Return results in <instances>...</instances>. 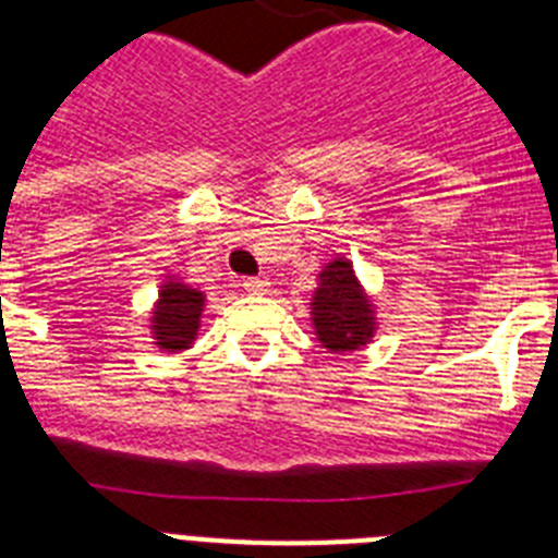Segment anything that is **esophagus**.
I'll return each instance as SVG.
<instances>
[{
  "label": "esophagus",
  "instance_id": "obj_1",
  "mask_svg": "<svg viewBox=\"0 0 558 558\" xmlns=\"http://www.w3.org/2000/svg\"><path fill=\"white\" fill-rule=\"evenodd\" d=\"M240 284H243L248 293H263L270 282L265 279V276H245V279H240Z\"/></svg>",
  "mask_w": 558,
  "mask_h": 558
}]
</instances>
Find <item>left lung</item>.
Listing matches in <instances>:
<instances>
[{"mask_svg": "<svg viewBox=\"0 0 558 558\" xmlns=\"http://www.w3.org/2000/svg\"><path fill=\"white\" fill-rule=\"evenodd\" d=\"M313 324L322 347L329 352H352L366 347L374 335V307L360 288L349 259L338 256L318 274L313 295Z\"/></svg>", "mask_w": 558, "mask_h": 558, "instance_id": "1", "label": "left lung"}]
</instances>
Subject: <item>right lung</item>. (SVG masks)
Instances as JSON below:
<instances>
[{"label": "right lung", "mask_w": 558, "mask_h": 558, "mask_svg": "<svg viewBox=\"0 0 558 558\" xmlns=\"http://www.w3.org/2000/svg\"><path fill=\"white\" fill-rule=\"evenodd\" d=\"M204 293L179 279H167L161 284L159 302L153 310V338L159 349L167 352H184L195 340L201 327V313H204Z\"/></svg>", "instance_id": "add662e5"}]
</instances>
